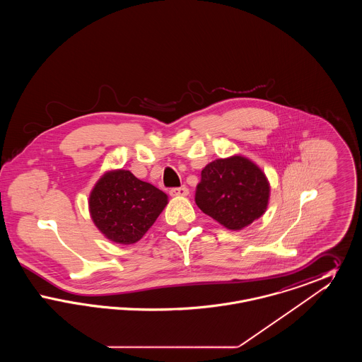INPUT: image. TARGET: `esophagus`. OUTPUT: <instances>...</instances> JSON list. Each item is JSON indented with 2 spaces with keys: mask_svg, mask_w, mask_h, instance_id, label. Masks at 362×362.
<instances>
[{
  "mask_svg": "<svg viewBox=\"0 0 362 362\" xmlns=\"http://www.w3.org/2000/svg\"><path fill=\"white\" fill-rule=\"evenodd\" d=\"M170 194L173 197H186V195H189V189L186 186L173 187V189H170Z\"/></svg>",
  "mask_w": 362,
  "mask_h": 362,
  "instance_id": "esophagus-1",
  "label": "esophagus"
}]
</instances>
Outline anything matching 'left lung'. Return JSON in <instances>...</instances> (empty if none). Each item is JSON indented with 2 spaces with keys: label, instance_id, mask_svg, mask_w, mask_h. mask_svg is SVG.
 <instances>
[{
  "label": "left lung",
  "instance_id": "8db88e82",
  "mask_svg": "<svg viewBox=\"0 0 362 362\" xmlns=\"http://www.w3.org/2000/svg\"><path fill=\"white\" fill-rule=\"evenodd\" d=\"M270 186L258 165L243 156L209 163L201 173L195 204L232 230L252 224L269 204Z\"/></svg>",
  "mask_w": 362,
  "mask_h": 362
}]
</instances>
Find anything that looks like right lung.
Instances as JSON below:
<instances>
[{
    "label": "right lung",
    "mask_w": 362,
    "mask_h": 362,
    "mask_svg": "<svg viewBox=\"0 0 362 362\" xmlns=\"http://www.w3.org/2000/svg\"><path fill=\"white\" fill-rule=\"evenodd\" d=\"M168 204V197L130 171L104 173L89 197L90 217L107 239L137 243Z\"/></svg>",
    "instance_id": "add662e5"
}]
</instances>
